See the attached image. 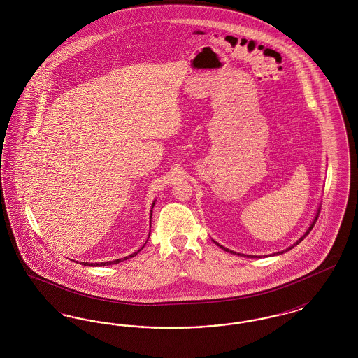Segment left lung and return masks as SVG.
<instances>
[{"mask_svg":"<svg viewBox=\"0 0 358 358\" xmlns=\"http://www.w3.org/2000/svg\"><path fill=\"white\" fill-rule=\"evenodd\" d=\"M318 215H320V210H318V213H317V216H315V219H314V222H311V225H310V227H308V229H307L306 234H305V235H303V236H302V238H299V240H298V241H296V243H295V244H294V245H291V247H289V248H287V250H286V251H289V250H291V248H294V247H295V245H296V244H299V243H301V241H302V240H303V238H306L307 235H308V234H310V231H311V229H313V227H314V224H315V222H317V220H318ZM215 243H216V241H215ZM216 244H217V245H220V244H219V243H216ZM220 247H222V250H225V251H228V252H234V251H229V250H228V248H225V247H222V245H220ZM234 254H235V252H234ZM279 254H283V252H276V255H279ZM238 255H240V254H238ZM273 255H275V254H273ZM250 257H251V256H250Z\"/></svg>","mask_w":358,"mask_h":358,"instance_id":"obj_1","label":"left lung"}]
</instances>
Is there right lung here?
<instances>
[{
	"mask_svg": "<svg viewBox=\"0 0 358 358\" xmlns=\"http://www.w3.org/2000/svg\"><path fill=\"white\" fill-rule=\"evenodd\" d=\"M150 219H152V215H150ZM143 248V247H142ZM141 248V250H142ZM141 250H138L136 252H134V254H131V255L129 256H124L123 259H117V260H113V262H103V263H85V262H82V264H85V266H98V267H101V266H110V264H117V263H120V262H122V260H126V259H129V257H133V256H136ZM78 263V262H76Z\"/></svg>",
	"mask_w": 358,
	"mask_h": 358,
	"instance_id": "right-lung-1",
	"label": "right lung"
}]
</instances>
